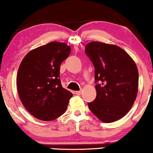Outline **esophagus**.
Segmentation results:
<instances>
[{
  "instance_id": "obj_1",
  "label": "esophagus",
  "mask_w": 153,
  "mask_h": 153,
  "mask_svg": "<svg viewBox=\"0 0 153 153\" xmlns=\"http://www.w3.org/2000/svg\"><path fill=\"white\" fill-rule=\"evenodd\" d=\"M74 93L76 94V95H80L81 94V91H76V92H74Z\"/></svg>"
}]
</instances>
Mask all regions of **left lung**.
<instances>
[{"label": "left lung", "instance_id": "left-lung-1", "mask_svg": "<svg viewBox=\"0 0 153 153\" xmlns=\"http://www.w3.org/2000/svg\"><path fill=\"white\" fill-rule=\"evenodd\" d=\"M85 51L95 67V100L88 103L92 113L103 123L124 117L137 98L139 72L131 56L118 46L91 42Z\"/></svg>", "mask_w": 153, "mask_h": 153}]
</instances>
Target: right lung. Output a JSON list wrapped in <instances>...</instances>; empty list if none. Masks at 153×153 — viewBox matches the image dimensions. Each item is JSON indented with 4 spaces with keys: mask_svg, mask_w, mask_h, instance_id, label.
Returning <instances> with one entry per match:
<instances>
[{
    "mask_svg": "<svg viewBox=\"0 0 153 153\" xmlns=\"http://www.w3.org/2000/svg\"><path fill=\"white\" fill-rule=\"evenodd\" d=\"M65 42H51L31 50L19 68L16 86L21 102L35 118H58L65 112L72 93L62 88L60 66L70 54Z\"/></svg>",
    "mask_w": 153,
    "mask_h": 153,
    "instance_id": "1",
    "label": "right lung"
}]
</instances>
